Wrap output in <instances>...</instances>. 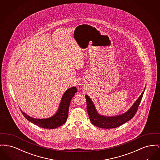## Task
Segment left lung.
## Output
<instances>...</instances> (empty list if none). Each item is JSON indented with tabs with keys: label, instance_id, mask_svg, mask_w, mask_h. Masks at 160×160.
I'll return each mask as SVG.
<instances>
[{
	"label": "left lung",
	"instance_id": "left-lung-1",
	"mask_svg": "<svg viewBox=\"0 0 160 160\" xmlns=\"http://www.w3.org/2000/svg\"><path fill=\"white\" fill-rule=\"evenodd\" d=\"M144 90L142 93V94L140 96V97L138 98V99L134 103L130 108V109L128 111H126L125 113L122 114V115L114 117L104 116L99 114L97 112L95 106L91 99L89 98V96L85 95L87 112L89 116L90 120L92 123V125L97 127L105 129L115 128L130 120L134 116L135 113L137 111L138 106L143 98Z\"/></svg>",
	"mask_w": 160,
	"mask_h": 160
}]
</instances>
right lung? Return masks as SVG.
Instances as JSON below:
<instances>
[{
  "label": "right lung",
  "mask_w": 160,
  "mask_h": 160,
  "mask_svg": "<svg viewBox=\"0 0 160 160\" xmlns=\"http://www.w3.org/2000/svg\"><path fill=\"white\" fill-rule=\"evenodd\" d=\"M77 92V89L75 87L68 88L64 93L61 101L59 104V108L56 114L52 117L38 119L31 118L28 116L24 112L22 111L24 117L31 123L36 125L37 126L46 129H55L62 125L67 120L68 113V108L71 99Z\"/></svg>",
  "instance_id": "right-lung-1"
}]
</instances>
